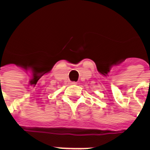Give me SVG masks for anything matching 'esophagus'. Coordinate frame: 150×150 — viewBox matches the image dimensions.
<instances>
[{
  "label": "esophagus",
  "instance_id": "34e87169",
  "mask_svg": "<svg viewBox=\"0 0 150 150\" xmlns=\"http://www.w3.org/2000/svg\"><path fill=\"white\" fill-rule=\"evenodd\" d=\"M71 84H76L77 83H76V82H71Z\"/></svg>",
  "mask_w": 150,
  "mask_h": 150
}]
</instances>
